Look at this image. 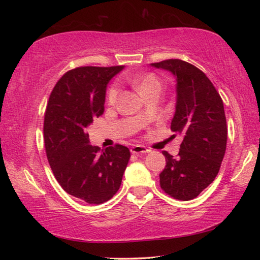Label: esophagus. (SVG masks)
Returning <instances> with one entry per match:
<instances>
[{
    "label": "esophagus",
    "mask_w": 260,
    "mask_h": 260,
    "mask_svg": "<svg viewBox=\"0 0 260 260\" xmlns=\"http://www.w3.org/2000/svg\"><path fill=\"white\" fill-rule=\"evenodd\" d=\"M150 150L148 148H146L144 146H141V144H135L131 148V152L135 153V155H140V153H147Z\"/></svg>",
    "instance_id": "34e87169"
}]
</instances>
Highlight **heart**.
I'll list each match as a JSON object with an SVG mask.
<instances>
[{"instance_id":"b5f03b06","label":"heart","mask_w":260,"mask_h":260,"mask_svg":"<svg viewBox=\"0 0 260 260\" xmlns=\"http://www.w3.org/2000/svg\"><path fill=\"white\" fill-rule=\"evenodd\" d=\"M129 81L133 83L134 87L138 89L141 94L144 95L147 91L151 89H156V88H159L161 89V81L159 80L156 74L153 73H148L146 76L140 77V78H133L129 79ZM118 95H119V85L117 82L112 83L110 88L108 89V102L110 104H114L118 99Z\"/></svg>"}]
</instances>
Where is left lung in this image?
<instances>
[{
	"label": "left lung",
	"instance_id": "left-lung-1",
	"mask_svg": "<svg viewBox=\"0 0 260 260\" xmlns=\"http://www.w3.org/2000/svg\"><path fill=\"white\" fill-rule=\"evenodd\" d=\"M151 67L174 74L177 104L171 129L182 134L177 157L162 151L166 166L159 174L160 188L180 201H190L213 182L227 144L223 102L210 79L181 59H166Z\"/></svg>",
	"mask_w": 260,
	"mask_h": 260
}]
</instances>
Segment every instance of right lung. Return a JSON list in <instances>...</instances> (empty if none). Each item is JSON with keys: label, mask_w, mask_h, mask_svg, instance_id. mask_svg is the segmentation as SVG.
<instances>
[{"label": "right lung", "mask_w": 260, "mask_h": 260, "mask_svg": "<svg viewBox=\"0 0 260 260\" xmlns=\"http://www.w3.org/2000/svg\"><path fill=\"white\" fill-rule=\"evenodd\" d=\"M122 69L70 70L47 104L43 135L52 173L65 191L89 204L104 203L118 191L131 158L129 149L121 144L102 150L91 146L86 132L103 114L108 83Z\"/></svg>", "instance_id": "1"}]
</instances>
